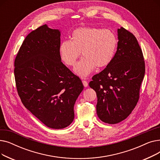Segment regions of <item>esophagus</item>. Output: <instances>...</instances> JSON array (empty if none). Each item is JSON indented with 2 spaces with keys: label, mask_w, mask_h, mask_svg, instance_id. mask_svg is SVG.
I'll return each mask as SVG.
<instances>
[{
  "label": "esophagus",
  "mask_w": 160,
  "mask_h": 160,
  "mask_svg": "<svg viewBox=\"0 0 160 160\" xmlns=\"http://www.w3.org/2000/svg\"><path fill=\"white\" fill-rule=\"evenodd\" d=\"M82 83H83V86H84V87H88V82H87V81H86V80H83V81H82Z\"/></svg>",
  "instance_id": "1"
}]
</instances>
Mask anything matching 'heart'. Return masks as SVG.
I'll return each instance as SVG.
<instances>
[{
    "label": "heart",
    "mask_w": 160,
    "mask_h": 160,
    "mask_svg": "<svg viewBox=\"0 0 160 160\" xmlns=\"http://www.w3.org/2000/svg\"><path fill=\"white\" fill-rule=\"evenodd\" d=\"M117 38L110 30L95 27H80L71 34V41L65 40L60 45V54L63 62L74 67L82 53L83 58L74 68V72L85 78L95 67L104 68L114 58Z\"/></svg>",
    "instance_id": "1"
}]
</instances>
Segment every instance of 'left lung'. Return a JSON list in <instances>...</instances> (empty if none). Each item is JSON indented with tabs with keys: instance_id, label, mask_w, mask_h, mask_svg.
I'll use <instances>...</instances> for the list:
<instances>
[{
	"instance_id": "1",
	"label": "left lung",
	"mask_w": 160,
	"mask_h": 160,
	"mask_svg": "<svg viewBox=\"0 0 160 160\" xmlns=\"http://www.w3.org/2000/svg\"><path fill=\"white\" fill-rule=\"evenodd\" d=\"M118 43L112 62L94 75L89 85L97 97V113L108 124L124 120L136 106L145 72L141 48L133 33L117 30Z\"/></svg>"
}]
</instances>
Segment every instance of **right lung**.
I'll list each match as a JSON object with an SVG mask.
<instances>
[{"instance_id": "obj_1", "label": "right lung", "mask_w": 160, "mask_h": 160, "mask_svg": "<svg viewBox=\"0 0 160 160\" xmlns=\"http://www.w3.org/2000/svg\"><path fill=\"white\" fill-rule=\"evenodd\" d=\"M61 32L44 24L24 39L14 62L16 87L27 110L47 127L62 129L74 120L81 80L62 62Z\"/></svg>"}]
</instances>
